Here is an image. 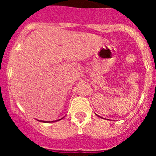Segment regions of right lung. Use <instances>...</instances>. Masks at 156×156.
<instances>
[{"label":"right lung","instance_id":"add662e5","mask_svg":"<svg viewBox=\"0 0 156 156\" xmlns=\"http://www.w3.org/2000/svg\"><path fill=\"white\" fill-rule=\"evenodd\" d=\"M62 119H63V118H62ZM60 119H58V120H60ZM58 120H55V121H58ZM55 122V121H52L51 122Z\"/></svg>","mask_w":156,"mask_h":156}]
</instances>
